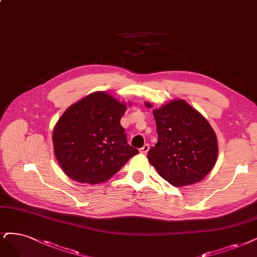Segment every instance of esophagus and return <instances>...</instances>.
I'll return each instance as SVG.
<instances>
[{"label":"esophagus","mask_w":257,"mask_h":257,"mask_svg":"<svg viewBox=\"0 0 257 257\" xmlns=\"http://www.w3.org/2000/svg\"><path fill=\"white\" fill-rule=\"evenodd\" d=\"M149 148H150V147H149V145H148V144H146L143 148H140V149H139V152H140V153H143V154H146V153H148V151H149Z\"/></svg>","instance_id":"obj_1"}]
</instances>
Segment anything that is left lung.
<instances>
[{
    "label": "left lung",
    "mask_w": 257,
    "mask_h": 257,
    "mask_svg": "<svg viewBox=\"0 0 257 257\" xmlns=\"http://www.w3.org/2000/svg\"><path fill=\"white\" fill-rule=\"evenodd\" d=\"M145 105L152 108V104ZM157 144L148 153L164 180L175 187L202 181L218 157L216 133L202 113L184 100H172L153 109Z\"/></svg>",
    "instance_id": "8db88e82"
}]
</instances>
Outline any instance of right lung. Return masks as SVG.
<instances>
[{"mask_svg":"<svg viewBox=\"0 0 257 257\" xmlns=\"http://www.w3.org/2000/svg\"><path fill=\"white\" fill-rule=\"evenodd\" d=\"M127 104L105 91L84 96L65 110L53 130L54 154L61 170L78 183L108 181L138 154L120 125Z\"/></svg>","mask_w":257,"mask_h":257,"instance_id":"obj_1","label":"right lung"}]
</instances>
